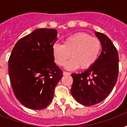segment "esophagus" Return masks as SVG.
Listing matches in <instances>:
<instances>
[{
  "label": "esophagus",
  "instance_id": "1",
  "mask_svg": "<svg viewBox=\"0 0 127 127\" xmlns=\"http://www.w3.org/2000/svg\"><path fill=\"white\" fill-rule=\"evenodd\" d=\"M70 74L69 73V72H65V71H64L63 72V75H70Z\"/></svg>",
  "mask_w": 127,
  "mask_h": 127
}]
</instances>
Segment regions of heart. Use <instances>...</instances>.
<instances>
[{
	"instance_id": "b5f03b06",
	"label": "heart",
	"mask_w": 127,
	"mask_h": 127,
	"mask_svg": "<svg viewBox=\"0 0 127 127\" xmlns=\"http://www.w3.org/2000/svg\"><path fill=\"white\" fill-rule=\"evenodd\" d=\"M101 49V43L98 38L85 33H77L66 38L63 45L55 44L52 51L57 65H64L70 55L72 59L66 63V68L88 69L96 62Z\"/></svg>"
}]
</instances>
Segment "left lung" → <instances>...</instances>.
Masks as SVG:
<instances>
[{
	"label": "left lung",
	"mask_w": 127,
	"mask_h": 127,
	"mask_svg": "<svg viewBox=\"0 0 127 127\" xmlns=\"http://www.w3.org/2000/svg\"><path fill=\"white\" fill-rule=\"evenodd\" d=\"M102 51L92 66L81 74H72L71 94L76 100L92 106L104 100L114 88L119 74V55L111 39L102 33L95 32Z\"/></svg>",
	"instance_id": "8db88e82"
}]
</instances>
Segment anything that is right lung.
Listing matches in <instances>:
<instances>
[{"instance_id":"obj_1","label":"right lung","mask_w":127,"mask_h":127,"mask_svg":"<svg viewBox=\"0 0 127 127\" xmlns=\"http://www.w3.org/2000/svg\"><path fill=\"white\" fill-rule=\"evenodd\" d=\"M57 35L54 29H37L21 38L12 51L8 60L10 83L16 98L28 108L47 107L63 76L52 51Z\"/></svg>"}]
</instances>
